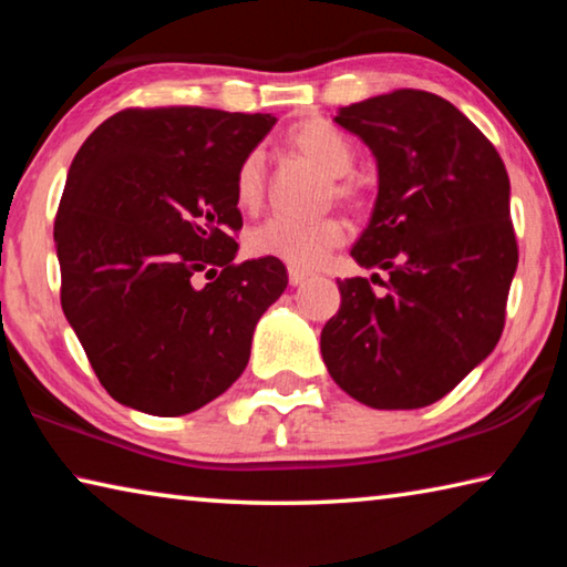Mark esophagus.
Segmentation results:
<instances>
[{
	"label": "esophagus",
	"mask_w": 567,
	"mask_h": 567,
	"mask_svg": "<svg viewBox=\"0 0 567 567\" xmlns=\"http://www.w3.org/2000/svg\"><path fill=\"white\" fill-rule=\"evenodd\" d=\"M287 277H290V285H302L307 277H310V272L297 270V267H290V270H287Z\"/></svg>",
	"instance_id": "1"
}]
</instances>
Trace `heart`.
<instances>
[{
    "instance_id": "obj_1",
    "label": "heart",
    "mask_w": 567,
    "mask_h": 567,
    "mask_svg": "<svg viewBox=\"0 0 567 567\" xmlns=\"http://www.w3.org/2000/svg\"><path fill=\"white\" fill-rule=\"evenodd\" d=\"M287 142L310 157L324 175L334 177L332 192L338 199L350 205H360L362 192L358 182L348 175L354 165V147L334 124L324 120H305L295 124L287 134ZM265 195V162L262 152L252 150L239 162L235 172V203L245 213H255ZM344 223L334 215L315 217V219H295V217H270L267 223L257 225L247 235V249L255 257H272L297 270L315 267L324 255L342 245Z\"/></svg>"
}]
</instances>
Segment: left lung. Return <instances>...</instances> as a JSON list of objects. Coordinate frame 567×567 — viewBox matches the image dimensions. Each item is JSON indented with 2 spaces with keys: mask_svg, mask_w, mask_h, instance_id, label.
Returning <instances> with one entry per match:
<instances>
[{
  "mask_svg": "<svg viewBox=\"0 0 567 567\" xmlns=\"http://www.w3.org/2000/svg\"><path fill=\"white\" fill-rule=\"evenodd\" d=\"M334 122L372 150L378 199L352 247L368 277L338 280L320 350L338 385L378 410L445 398L495 350L517 267L511 179L493 142L447 100L395 90Z\"/></svg>",
  "mask_w": 567,
  "mask_h": 567,
  "instance_id": "1",
  "label": "left lung"
}]
</instances>
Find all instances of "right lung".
<instances>
[{"label":"right lung","instance_id":"add662e5","mask_svg":"<svg viewBox=\"0 0 567 567\" xmlns=\"http://www.w3.org/2000/svg\"><path fill=\"white\" fill-rule=\"evenodd\" d=\"M277 120L130 107L72 159L54 219L62 310L122 405L175 417L243 375L257 320L287 287L280 260L235 262V172ZM210 282L203 288L196 277Z\"/></svg>","mask_w":567,"mask_h":567}]
</instances>
